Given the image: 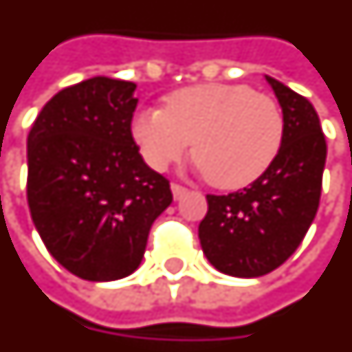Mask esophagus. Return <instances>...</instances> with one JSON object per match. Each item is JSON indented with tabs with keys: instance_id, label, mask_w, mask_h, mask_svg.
Listing matches in <instances>:
<instances>
[{
	"instance_id": "1",
	"label": "esophagus",
	"mask_w": 352,
	"mask_h": 352,
	"mask_svg": "<svg viewBox=\"0 0 352 352\" xmlns=\"http://www.w3.org/2000/svg\"><path fill=\"white\" fill-rule=\"evenodd\" d=\"M170 189H173V197H174V201H179L184 195L187 193V189L184 186H179V184H173L170 186Z\"/></svg>"
}]
</instances>
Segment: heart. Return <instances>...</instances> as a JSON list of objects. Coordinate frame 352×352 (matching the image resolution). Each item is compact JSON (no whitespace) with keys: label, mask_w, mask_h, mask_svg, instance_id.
Masks as SVG:
<instances>
[{"label":"heart","mask_w":352,"mask_h":352,"mask_svg":"<svg viewBox=\"0 0 352 352\" xmlns=\"http://www.w3.org/2000/svg\"><path fill=\"white\" fill-rule=\"evenodd\" d=\"M131 135L155 170L193 157L219 189H240L263 176L285 140L278 102L242 84H199L166 97L165 109L138 110Z\"/></svg>","instance_id":"heart-1"}]
</instances>
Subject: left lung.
Instances as JSON below:
<instances>
[{"instance_id": "1", "label": "left lung", "mask_w": 352, "mask_h": 352, "mask_svg": "<svg viewBox=\"0 0 352 352\" xmlns=\"http://www.w3.org/2000/svg\"><path fill=\"white\" fill-rule=\"evenodd\" d=\"M285 116V140L274 165L258 179L229 195H208L199 225L204 255L215 270L234 278H261L291 257L315 219L327 140L313 104L272 76Z\"/></svg>"}]
</instances>
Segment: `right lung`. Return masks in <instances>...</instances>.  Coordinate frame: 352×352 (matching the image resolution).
Segmentation results:
<instances>
[{"label": "right lung", "instance_id": "1", "mask_svg": "<svg viewBox=\"0 0 352 352\" xmlns=\"http://www.w3.org/2000/svg\"><path fill=\"white\" fill-rule=\"evenodd\" d=\"M137 84L94 76L46 102L28 135V204L46 250L74 276L137 270L151 223L173 202L131 135Z\"/></svg>", "mask_w": 352, "mask_h": 352}]
</instances>
